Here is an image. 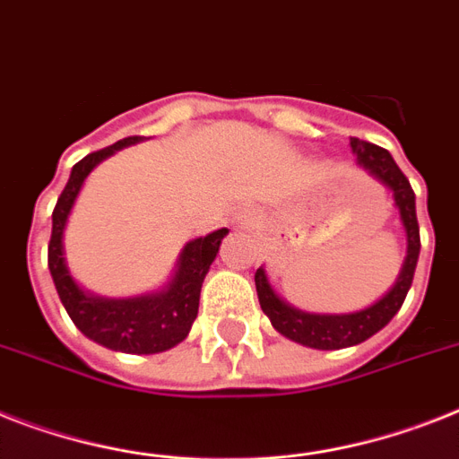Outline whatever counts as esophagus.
Returning <instances> with one entry per match:
<instances>
[{
	"label": "esophagus",
	"instance_id": "obj_1",
	"mask_svg": "<svg viewBox=\"0 0 459 459\" xmlns=\"http://www.w3.org/2000/svg\"><path fill=\"white\" fill-rule=\"evenodd\" d=\"M255 212H249V210H242L240 212V214H238V221H240V223H247V226H249V223H252V221H255Z\"/></svg>",
	"mask_w": 459,
	"mask_h": 459
}]
</instances>
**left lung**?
Listing matches in <instances>:
<instances>
[{
    "label": "left lung",
    "mask_w": 459,
    "mask_h": 459,
    "mask_svg": "<svg viewBox=\"0 0 459 459\" xmlns=\"http://www.w3.org/2000/svg\"><path fill=\"white\" fill-rule=\"evenodd\" d=\"M351 151L356 152V162L370 177L377 178L379 184L389 188L405 229L408 255H405L403 268H401L394 288L372 307L356 311V314H307V311L290 307L288 301H282L273 292L271 282H268L266 268L259 266L255 273L259 304H262L264 314L271 318V325L292 342H299L311 349H323V351L360 344L375 333H379L398 314V308L403 307L405 294L411 290L412 275H415L417 256H420V226H417L415 193L411 188V181L398 169V165L385 148L368 143V141L351 139Z\"/></svg>",
    "instance_id": "left-lung-1"
}]
</instances>
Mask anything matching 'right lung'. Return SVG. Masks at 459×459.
Listing matches in <instances>:
<instances>
[{
  "mask_svg": "<svg viewBox=\"0 0 459 459\" xmlns=\"http://www.w3.org/2000/svg\"><path fill=\"white\" fill-rule=\"evenodd\" d=\"M143 136H126L103 151L89 152L70 171V178L54 207V226L48 240V271L54 278L56 292L63 307L77 325V330L94 339L96 344L125 353H160L167 351L191 333L193 320L200 307V290L212 262L219 252L229 229H219L204 238H195L181 249L177 271L160 292L129 297V299H106L89 294L73 281L63 252V230L68 223L77 193L84 178L99 162L110 158L125 145L139 143Z\"/></svg>",
  "mask_w": 459,
  "mask_h": 459,
  "instance_id": "obj_1",
  "label": "right lung"
}]
</instances>
